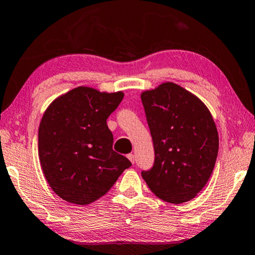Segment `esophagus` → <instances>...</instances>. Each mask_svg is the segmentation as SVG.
Here are the masks:
<instances>
[{
	"label": "esophagus",
	"mask_w": 255,
	"mask_h": 255,
	"mask_svg": "<svg viewBox=\"0 0 255 255\" xmlns=\"http://www.w3.org/2000/svg\"><path fill=\"white\" fill-rule=\"evenodd\" d=\"M128 158L131 160V163H134V155H133V154H128Z\"/></svg>",
	"instance_id": "esophagus-1"
}]
</instances>
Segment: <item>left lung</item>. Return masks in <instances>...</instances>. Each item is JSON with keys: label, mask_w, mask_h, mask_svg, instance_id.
I'll list each match as a JSON object with an SVG mask.
<instances>
[{"label": "left lung", "mask_w": 255, "mask_h": 255, "mask_svg": "<svg viewBox=\"0 0 255 255\" xmlns=\"http://www.w3.org/2000/svg\"><path fill=\"white\" fill-rule=\"evenodd\" d=\"M141 101L155 150L154 165L141 175L163 201H190L209 181L218 157L213 117L197 97L172 82L142 92Z\"/></svg>", "instance_id": "1"}]
</instances>
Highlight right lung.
I'll return each mask as SVG.
<instances>
[{"mask_svg":"<svg viewBox=\"0 0 255 255\" xmlns=\"http://www.w3.org/2000/svg\"><path fill=\"white\" fill-rule=\"evenodd\" d=\"M123 92L78 87L52 101L38 128V156L46 181L64 201L87 205L111 189L132 164L113 150L107 119Z\"/></svg>","mask_w":255,"mask_h":255,"instance_id":"add662e5","label":"right lung"}]
</instances>
